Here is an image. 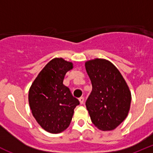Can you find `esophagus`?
Masks as SVG:
<instances>
[{"instance_id":"esophagus-1","label":"esophagus","mask_w":153,"mask_h":153,"mask_svg":"<svg viewBox=\"0 0 153 153\" xmlns=\"http://www.w3.org/2000/svg\"><path fill=\"white\" fill-rule=\"evenodd\" d=\"M79 102H80V104H83V102H84V97H79Z\"/></svg>"}]
</instances>
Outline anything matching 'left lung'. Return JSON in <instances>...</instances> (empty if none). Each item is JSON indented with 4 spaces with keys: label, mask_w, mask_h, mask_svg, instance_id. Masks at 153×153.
Returning a JSON list of instances; mask_svg holds the SVG:
<instances>
[{
    "label": "left lung",
    "mask_w": 153,
    "mask_h": 153,
    "mask_svg": "<svg viewBox=\"0 0 153 153\" xmlns=\"http://www.w3.org/2000/svg\"><path fill=\"white\" fill-rule=\"evenodd\" d=\"M85 67L93 86L86 102L92 123L100 130H113L129 113V86L118 69L109 60L96 58L86 61Z\"/></svg>",
    "instance_id": "obj_1"
}]
</instances>
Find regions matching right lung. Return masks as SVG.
I'll use <instances>...</instances> for the list:
<instances>
[{
    "mask_svg": "<svg viewBox=\"0 0 153 153\" xmlns=\"http://www.w3.org/2000/svg\"><path fill=\"white\" fill-rule=\"evenodd\" d=\"M73 63L54 58L39 73L31 85L28 100L33 117L47 132L60 133L70 126L79 102L63 83Z\"/></svg>",
    "mask_w": 153,
    "mask_h": 153,
    "instance_id": "obj_1",
    "label": "right lung"
}]
</instances>
